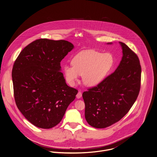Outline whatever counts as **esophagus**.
<instances>
[{"label": "esophagus", "instance_id": "esophagus-1", "mask_svg": "<svg viewBox=\"0 0 157 157\" xmlns=\"http://www.w3.org/2000/svg\"><path fill=\"white\" fill-rule=\"evenodd\" d=\"M82 92H78V94H77V95H76V97H77V98H78V99H79V98H80L81 97H82Z\"/></svg>", "mask_w": 157, "mask_h": 157}]
</instances>
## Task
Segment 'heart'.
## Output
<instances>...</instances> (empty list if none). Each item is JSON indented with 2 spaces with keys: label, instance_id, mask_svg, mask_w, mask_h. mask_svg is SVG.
<instances>
[{
  "label": "heart",
  "instance_id": "b5f03b06",
  "mask_svg": "<svg viewBox=\"0 0 157 157\" xmlns=\"http://www.w3.org/2000/svg\"><path fill=\"white\" fill-rule=\"evenodd\" d=\"M114 59L110 53H102L89 50L82 51L72 58V65H65L63 72L67 80L71 85L77 81L80 75L87 86L99 84L113 67Z\"/></svg>",
  "mask_w": 157,
  "mask_h": 157
}]
</instances>
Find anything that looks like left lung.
<instances>
[{"mask_svg": "<svg viewBox=\"0 0 157 157\" xmlns=\"http://www.w3.org/2000/svg\"><path fill=\"white\" fill-rule=\"evenodd\" d=\"M119 44L123 56L115 71L82 95L86 120L96 128H104L120 121L128 112L139 94L140 60L125 44Z\"/></svg>", "mask_w": 157, "mask_h": 157, "instance_id": "left-lung-1", "label": "left lung"}]
</instances>
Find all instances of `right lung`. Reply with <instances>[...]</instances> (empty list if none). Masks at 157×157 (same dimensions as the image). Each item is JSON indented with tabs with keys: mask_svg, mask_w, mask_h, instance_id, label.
Masks as SVG:
<instances>
[{
	"mask_svg": "<svg viewBox=\"0 0 157 157\" xmlns=\"http://www.w3.org/2000/svg\"><path fill=\"white\" fill-rule=\"evenodd\" d=\"M74 48L65 40L39 39L15 61L12 78L18 110L33 125L52 128L62 119L78 90L67 85L60 62Z\"/></svg>",
	"mask_w": 157,
	"mask_h": 157,
	"instance_id": "obj_1",
	"label": "right lung"
}]
</instances>
